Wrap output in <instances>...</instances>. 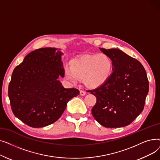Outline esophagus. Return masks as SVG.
I'll return each mask as SVG.
<instances>
[{"label": "esophagus", "instance_id": "34e87169", "mask_svg": "<svg viewBox=\"0 0 160 160\" xmlns=\"http://www.w3.org/2000/svg\"><path fill=\"white\" fill-rule=\"evenodd\" d=\"M86 91H83V90H80V95L81 96H84V95H86Z\"/></svg>", "mask_w": 160, "mask_h": 160}]
</instances>
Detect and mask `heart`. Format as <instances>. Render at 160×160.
I'll list each match as a JSON object with an SVG mask.
<instances>
[{
    "label": "heart",
    "mask_w": 160,
    "mask_h": 160,
    "mask_svg": "<svg viewBox=\"0 0 160 160\" xmlns=\"http://www.w3.org/2000/svg\"><path fill=\"white\" fill-rule=\"evenodd\" d=\"M114 69V61L108 54H86L73 60L71 67H65L64 77L74 84L83 79L87 86L97 88L110 78Z\"/></svg>",
    "instance_id": "heart-1"
}]
</instances>
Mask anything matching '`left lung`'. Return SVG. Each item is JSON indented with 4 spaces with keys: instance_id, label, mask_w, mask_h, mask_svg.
I'll list each match as a JSON object with an SVG mask.
<instances>
[{
    "instance_id": "left-lung-1",
    "label": "left lung",
    "mask_w": 160,
    "mask_h": 160,
    "mask_svg": "<svg viewBox=\"0 0 160 160\" xmlns=\"http://www.w3.org/2000/svg\"><path fill=\"white\" fill-rule=\"evenodd\" d=\"M99 48L113 58L115 69L103 85L88 91L97 97L92 115L104 127H124L143 110L149 89L147 75L138 60L122 50Z\"/></svg>"
}]
</instances>
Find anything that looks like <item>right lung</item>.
<instances>
[{
	"label": "right lung",
	"mask_w": 160,
	"mask_h": 160,
	"mask_svg": "<svg viewBox=\"0 0 160 160\" xmlns=\"http://www.w3.org/2000/svg\"><path fill=\"white\" fill-rule=\"evenodd\" d=\"M63 52L56 48L33 50L14 69L8 86L12 110L16 117L33 128L47 127L62 116L69 100L79 95L65 88Z\"/></svg>",
	"instance_id": "obj_1"
}]
</instances>
